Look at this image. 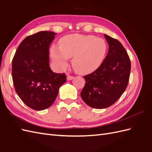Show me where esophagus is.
Returning <instances> with one entry per match:
<instances>
[{"mask_svg":"<svg viewBox=\"0 0 152 152\" xmlns=\"http://www.w3.org/2000/svg\"><path fill=\"white\" fill-rule=\"evenodd\" d=\"M73 78H74V77H73V76H71V75H68L67 76V80H72Z\"/></svg>","mask_w":152,"mask_h":152,"instance_id":"34e87169","label":"esophagus"}]
</instances>
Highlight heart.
Listing matches in <instances>:
<instances>
[{"mask_svg":"<svg viewBox=\"0 0 152 152\" xmlns=\"http://www.w3.org/2000/svg\"><path fill=\"white\" fill-rule=\"evenodd\" d=\"M107 44L93 35L73 34L59 40V47L52 45L50 54L60 69H65L72 58L74 70L81 75L89 74L102 65L107 52Z\"/></svg>","mask_w":152,"mask_h":152,"instance_id":"1","label":"heart"}]
</instances>
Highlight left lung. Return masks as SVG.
<instances>
[{"label": "left lung", "instance_id": "1", "mask_svg": "<svg viewBox=\"0 0 152 152\" xmlns=\"http://www.w3.org/2000/svg\"><path fill=\"white\" fill-rule=\"evenodd\" d=\"M108 52L97 70L84 76L85 86L80 95L89 107L102 109L115 103L126 89L131 72V61L118 40L104 34Z\"/></svg>", "mask_w": 152, "mask_h": 152}]
</instances>
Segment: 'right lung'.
Wrapping results in <instances>:
<instances>
[{
    "label": "right lung",
    "instance_id": "obj_1",
    "mask_svg": "<svg viewBox=\"0 0 152 152\" xmlns=\"http://www.w3.org/2000/svg\"><path fill=\"white\" fill-rule=\"evenodd\" d=\"M56 35L53 31H42L26 37L12 59L15 91L23 103L35 110L50 107L59 87L66 80L65 73H54L49 66V46Z\"/></svg>",
    "mask_w": 152,
    "mask_h": 152
}]
</instances>
